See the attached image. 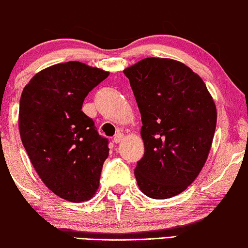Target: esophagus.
Instances as JSON below:
<instances>
[{
  "label": "esophagus",
  "mask_w": 248,
  "mask_h": 248,
  "mask_svg": "<svg viewBox=\"0 0 248 248\" xmlns=\"http://www.w3.org/2000/svg\"><path fill=\"white\" fill-rule=\"evenodd\" d=\"M123 140H124V135H123V134H117V135L113 137V142L116 143V144H118V143H121Z\"/></svg>",
  "instance_id": "esophagus-1"
}]
</instances>
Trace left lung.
<instances>
[{"label": "left lung", "instance_id": "left-lung-1", "mask_svg": "<svg viewBox=\"0 0 248 248\" xmlns=\"http://www.w3.org/2000/svg\"><path fill=\"white\" fill-rule=\"evenodd\" d=\"M142 117L144 156L135 176L151 199L178 195L208 158L217 106L199 74L167 58H145L123 71Z\"/></svg>", "mask_w": 248, "mask_h": 248}]
</instances>
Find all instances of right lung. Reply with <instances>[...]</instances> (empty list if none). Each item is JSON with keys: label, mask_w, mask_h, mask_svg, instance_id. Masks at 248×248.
<instances>
[{"label": "right lung", "mask_w": 248, "mask_h": 248, "mask_svg": "<svg viewBox=\"0 0 248 248\" xmlns=\"http://www.w3.org/2000/svg\"><path fill=\"white\" fill-rule=\"evenodd\" d=\"M108 74L79 61L57 63L36 73L21 94L22 144L45 186L67 201H89L99 187L108 142L81 108Z\"/></svg>", "instance_id": "add662e5"}]
</instances>
